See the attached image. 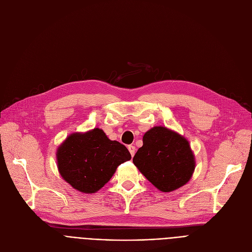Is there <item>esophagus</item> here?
<instances>
[{
    "mask_svg": "<svg viewBox=\"0 0 252 252\" xmlns=\"http://www.w3.org/2000/svg\"><path fill=\"white\" fill-rule=\"evenodd\" d=\"M127 149H128V151H129V153H130L131 157H133V156L135 155V152H136V148H135V146H133V145H129V146L127 147Z\"/></svg>",
    "mask_w": 252,
    "mask_h": 252,
    "instance_id": "34e87169",
    "label": "esophagus"
}]
</instances>
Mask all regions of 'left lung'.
<instances>
[{"instance_id": "left-lung-1", "label": "left lung", "mask_w": 252, "mask_h": 252, "mask_svg": "<svg viewBox=\"0 0 252 252\" xmlns=\"http://www.w3.org/2000/svg\"><path fill=\"white\" fill-rule=\"evenodd\" d=\"M133 162L162 192L184 186L195 168L189 142L163 126H155L144 135L143 146L135 154Z\"/></svg>"}]
</instances>
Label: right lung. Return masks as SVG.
I'll use <instances>...</instances> for the list:
<instances>
[{
	"label": "right lung",
	"mask_w": 252,
	"mask_h": 252,
	"mask_svg": "<svg viewBox=\"0 0 252 252\" xmlns=\"http://www.w3.org/2000/svg\"><path fill=\"white\" fill-rule=\"evenodd\" d=\"M131 158L125 145L111 141L100 128L72 134L57 151L61 177L83 193H95L107 183L119 164Z\"/></svg>",
	"instance_id": "1"
}]
</instances>
